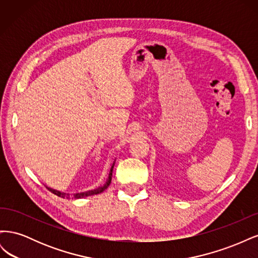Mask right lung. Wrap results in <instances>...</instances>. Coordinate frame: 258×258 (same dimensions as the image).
<instances>
[{
	"label": "right lung",
	"mask_w": 258,
	"mask_h": 258,
	"mask_svg": "<svg viewBox=\"0 0 258 258\" xmlns=\"http://www.w3.org/2000/svg\"><path fill=\"white\" fill-rule=\"evenodd\" d=\"M114 165H115V161L113 162V165L111 167V170H110V173H108V176L106 178V181L103 185H101L99 187H97V188L95 189H91V190H87V191H82V192H76V194H67V192H62L60 190H56L53 188H50V187H47L48 190L51 191L52 194L57 195L58 197H61V198H67V199H70V198H74V199H81V198H85V197H88V196H92V195H97V194H100L104 191L108 186H110L111 182H112V173H113V168H114Z\"/></svg>",
	"instance_id": "1"
}]
</instances>
